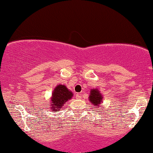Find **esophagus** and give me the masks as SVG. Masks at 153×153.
Wrapping results in <instances>:
<instances>
[{"label": "esophagus", "instance_id": "34e87169", "mask_svg": "<svg viewBox=\"0 0 153 153\" xmlns=\"http://www.w3.org/2000/svg\"><path fill=\"white\" fill-rule=\"evenodd\" d=\"M80 97H81V96H80V94H76V95H75V98L76 99H80Z\"/></svg>", "mask_w": 153, "mask_h": 153}]
</instances>
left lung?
<instances>
[{
  "label": "left lung",
  "instance_id": "left-lung-1",
  "mask_svg": "<svg viewBox=\"0 0 153 153\" xmlns=\"http://www.w3.org/2000/svg\"><path fill=\"white\" fill-rule=\"evenodd\" d=\"M89 101L91 102L93 105L95 106V108H99L102 105V95L100 93V91L97 88L95 89H91V92H90L89 95Z\"/></svg>",
  "mask_w": 153,
  "mask_h": 153
}]
</instances>
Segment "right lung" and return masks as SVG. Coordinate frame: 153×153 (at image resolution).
Here are the masks:
<instances>
[{
	"instance_id": "right-lung-1",
	"label": "right lung",
	"mask_w": 153,
	"mask_h": 153,
	"mask_svg": "<svg viewBox=\"0 0 153 153\" xmlns=\"http://www.w3.org/2000/svg\"><path fill=\"white\" fill-rule=\"evenodd\" d=\"M73 96V94L72 91H69L65 85H58L53 90L52 96L51 97V109H53V111L60 110L63 105L68 100H71Z\"/></svg>"
}]
</instances>
